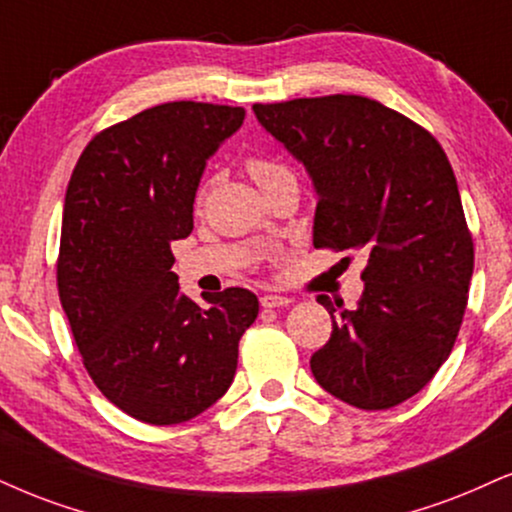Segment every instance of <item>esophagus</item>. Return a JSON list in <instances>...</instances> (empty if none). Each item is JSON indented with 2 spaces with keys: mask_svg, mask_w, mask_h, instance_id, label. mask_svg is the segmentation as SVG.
I'll return each mask as SVG.
<instances>
[{
  "mask_svg": "<svg viewBox=\"0 0 512 512\" xmlns=\"http://www.w3.org/2000/svg\"><path fill=\"white\" fill-rule=\"evenodd\" d=\"M289 304H292V299H287V296H280V294H263L261 296L263 308H280V306H289Z\"/></svg>",
  "mask_w": 512,
  "mask_h": 512,
  "instance_id": "obj_1",
  "label": "esophagus"
}]
</instances>
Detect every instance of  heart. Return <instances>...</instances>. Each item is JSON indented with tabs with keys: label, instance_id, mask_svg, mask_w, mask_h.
<instances>
[{
	"label": "heart",
	"instance_id": "1",
	"mask_svg": "<svg viewBox=\"0 0 512 512\" xmlns=\"http://www.w3.org/2000/svg\"><path fill=\"white\" fill-rule=\"evenodd\" d=\"M246 168H249V173L254 175V180L261 185L263 192H266L268 187H273L275 182L294 178V173L285 166V163L270 159V156H263V154H251L249 159H246Z\"/></svg>",
	"mask_w": 512,
	"mask_h": 512
}]
</instances>
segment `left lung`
Returning <instances> with one entry per match:
<instances>
[{"mask_svg":"<svg viewBox=\"0 0 512 512\" xmlns=\"http://www.w3.org/2000/svg\"><path fill=\"white\" fill-rule=\"evenodd\" d=\"M254 113L313 178L315 249L368 258L353 311L334 316L318 296L332 334L311 356L313 377L349 406H399L449 358L468 306L475 246L451 163L422 125L358 94Z\"/></svg>","mask_w":512,"mask_h":512,"instance_id":"8db88e82","label":"left lung"}]
</instances>
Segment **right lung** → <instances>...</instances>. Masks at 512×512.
Listing matches in <instances>:
<instances>
[{"mask_svg":"<svg viewBox=\"0 0 512 512\" xmlns=\"http://www.w3.org/2000/svg\"><path fill=\"white\" fill-rule=\"evenodd\" d=\"M242 106L168 102L92 137L66 189L56 285L82 365L130 418L178 425L230 389L258 299L180 294L170 242L194 227L208 156Z\"/></svg>","mask_w":512,"mask_h":512,"instance_id":"right-lung-1","label":"right lung"}]
</instances>
